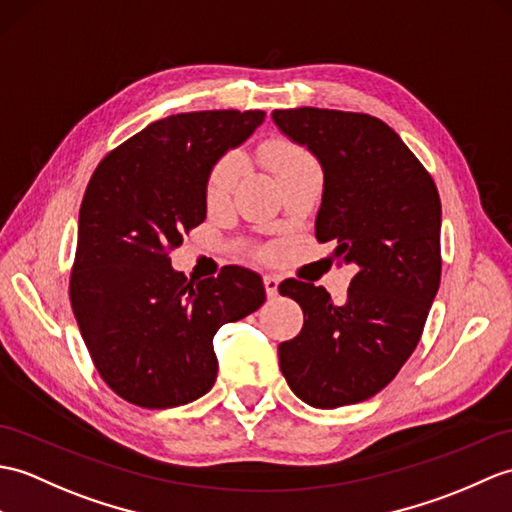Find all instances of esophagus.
I'll return each instance as SVG.
<instances>
[{"label": "esophagus", "mask_w": 512, "mask_h": 512, "mask_svg": "<svg viewBox=\"0 0 512 512\" xmlns=\"http://www.w3.org/2000/svg\"><path fill=\"white\" fill-rule=\"evenodd\" d=\"M264 285H266V294H268V299H275V296L279 294V277H275V275H266V277H264Z\"/></svg>", "instance_id": "34e87169"}]
</instances>
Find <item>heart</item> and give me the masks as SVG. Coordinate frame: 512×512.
<instances>
[{
    "label": "heart",
    "instance_id": "heart-1",
    "mask_svg": "<svg viewBox=\"0 0 512 512\" xmlns=\"http://www.w3.org/2000/svg\"><path fill=\"white\" fill-rule=\"evenodd\" d=\"M261 157H264V163L268 168L275 172L277 176L292 168V165H299L305 161H312L307 157V152L296 148L294 144L285 139H270L268 144L261 148ZM237 174H240V163H237L235 157H224L216 168H213L211 176H209V185H207V198L209 202H216L224 200L229 196V192L233 189L235 181H237Z\"/></svg>",
    "mask_w": 512,
    "mask_h": 512
}]
</instances>
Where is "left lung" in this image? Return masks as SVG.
I'll list each match as a JSON object with an SVG mask.
<instances>
[{"label":"left lung","instance_id":"8db88e82","mask_svg":"<svg viewBox=\"0 0 512 512\" xmlns=\"http://www.w3.org/2000/svg\"><path fill=\"white\" fill-rule=\"evenodd\" d=\"M281 133L323 168L316 240L358 266L347 301L288 279L303 310L301 334L279 344L292 392L314 408L377 395L406 364L441 285V198L432 176L377 117L331 109L272 111Z\"/></svg>","mask_w":512,"mask_h":512}]
</instances>
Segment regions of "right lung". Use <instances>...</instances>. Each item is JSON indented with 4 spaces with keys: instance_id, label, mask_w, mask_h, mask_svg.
Wrapping results in <instances>:
<instances>
[{
    "instance_id": "1",
    "label": "right lung",
    "mask_w": 512,
    "mask_h": 512,
    "mask_svg": "<svg viewBox=\"0 0 512 512\" xmlns=\"http://www.w3.org/2000/svg\"><path fill=\"white\" fill-rule=\"evenodd\" d=\"M264 111L178 113L106 154L87 185L69 296L106 384L141 408L207 395L218 377L216 331L266 301L257 272L227 266L187 281L170 251L207 218L213 165L242 146Z\"/></svg>"
}]
</instances>
